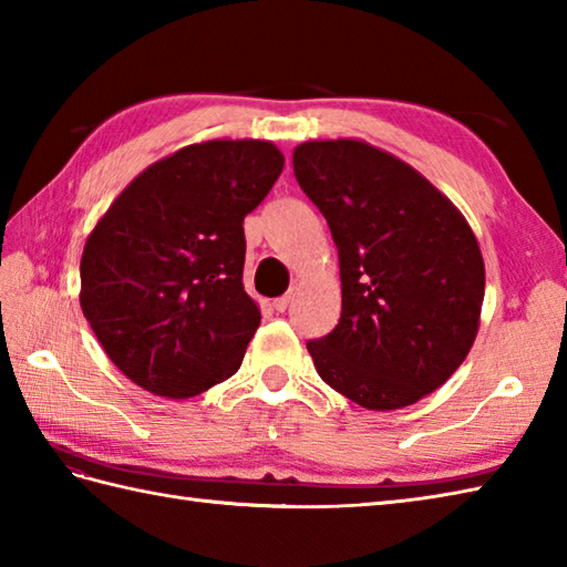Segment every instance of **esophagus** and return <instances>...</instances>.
<instances>
[{"label": "esophagus", "mask_w": 567, "mask_h": 567, "mask_svg": "<svg viewBox=\"0 0 567 567\" xmlns=\"http://www.w3.org/2000/svg\"><path fill=\"white\" fill-rule=\"evenodd\" d=\"M290 299H292V295H282V297L272 299V309L275 311H285L287 307H290Z\"/></svg>", "instance_id": "1"}]
</instances>
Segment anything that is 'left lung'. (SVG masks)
Returning <instances> with one entry per match:
<instances>
[{
	"instance_id": "8db88e82",
	"label": "left lung",
	"mask_w": 567,
	"mask_h": 567,
	"mask_svg": "<svg viewBox=\"0 0 567 567\" xmlns=\"http://www.w3.org/2000/svg\"><path fill=\"white\" fill-rule=\"evenodd\" d=\"M292 163L339 248L341 319L307 343L317 372L375 412L419 402L477 336L485 262L473 228L412 165L365 141H307Z\"/></svg>"
}]
</instances>
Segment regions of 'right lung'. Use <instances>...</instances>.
<instances>
[{
  "label": "right lung",
  "mask_w": 567,
  "mask_h": 567,
  "mask_svg": "<svg viewBox=\"0 0 567 567\" xmlns=\"http://www.w3.org/2000/svg\"><path fill=\"white\" fill-rule=\"evenodd\" d=\"M285 158L270 141H204L146 167L87 236L82 315L112 363L187 400L231 378L260 323L244 290V219Z\"/></svg>",
  "instance_id": "obj_1"
}]
</instances>
